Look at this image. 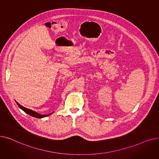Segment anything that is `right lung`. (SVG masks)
<instances>
[{"label": "right lung", "instance_id": "obj_1", "mask_svg": "<svg viewBox=\"0 0 159 159\" xmlns=\"http://www.w3.org/2000/svg\"><path fill=\"white\" fill-rule=\"evenodd\" d=\"M16 104L18 105V106L20 108V109H21L22 110H23L25 113H26L27 114H28V115H30L33 116V117H35V118L41 119V118L45 117V116H48V115H51V114L53 113H49V114H48V115H41V114H39V113H37L36 111H33V110H30V109H28V108H26V107H23L22 106H21L20 104H19L17 102H16Z\"/></svg>", "mask_w": 159, "mask_h": 159}]
</instances>
